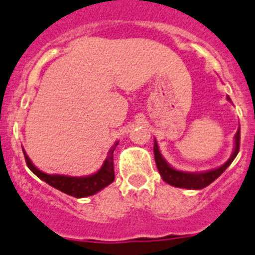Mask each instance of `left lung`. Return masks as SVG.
Here are the masks:
<instances>
[{"instance_id":"8db88e82","label":"left lung","mask_w":255,"mask_h":255,"mask_svg":"<svg viewBox=\"0 0 255 255\" xmlns=\"http://www.w3.org/2000/svg\"><path fill=\"white\" fill-rule=\"evenodd\" d=\"M227 100L231 101V99L227 96ZM239 147H240V128H239L236 134H235V147L231 158L226 161L225 164L221 165V167L216 168V169L207 170V172H200V173L182 172V170H177L174 169V168L170 167L167 161H165V159L161 156L156 140L154 141V156L155 163H156V167H158L159 173H160L163 181H165V182L169 183V185L174 186V187H181V189L190 190H200L207 187V186L210 185L213 181H216L217 178L229 168V165L231 164L232 161H234V159L236 158V155H238Z\"/></svg>"}]
</instances>
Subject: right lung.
I'll list each match as a JSON object with an SVG mask.
<instances>
[{"label": "right lung", "mask_w": 255, "mask_h": 255, "mask_svg": "<svg viewBox=\"0 0 255 255\" xmlns=\"http://www.w3.org/2000/svg\"><path fill=\"white\" fill-rule=\"evenodd\" d=\"M118 142H115L113 147H110L108 158L104 161L103 167L97 170L96 173L90 174V176L85 177H70V176H61V174H47L43 173L42 170L34 167L30 159L28 158V155L23 150L24 156H25L26 165L32 170L35 176L41 178L42 181H45L50 186L55 187V189L60 190L64 194H68L74 198H86V196H91L99 192L100 190L105 189L106 186H109L110 183L114 181V163H113V152H114L115 147H117Z\"/></svg>", "instance_id": "1"}]
</instances>
